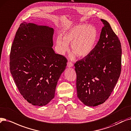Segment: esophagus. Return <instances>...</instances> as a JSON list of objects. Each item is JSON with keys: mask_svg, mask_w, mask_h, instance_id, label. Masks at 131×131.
Masks as SVG:
<instances>
[{"mask_svg": "<svg viewBox=\"0 0 131 131\" xmlns=\"http://www.w3.org/2000/svg\"><path fill=\"white\" fill-rule=\"evenodd\" d=\"M73 65L72 62H69V61L67 62V67H73Z\"/></svg>", "mask_w": 131, "mask_h": 131, "instance_id": "obj_1", "label": "esophagus"}]
</instances>
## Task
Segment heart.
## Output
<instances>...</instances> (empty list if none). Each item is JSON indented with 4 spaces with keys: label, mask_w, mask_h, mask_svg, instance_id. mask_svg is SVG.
I'll list each match as a JSON object with an SVG mask.
<instances>
[{
    "label": "heart",
    "mask_w": 131,
    "mask_h": 131,
    "mask_svg": "<svg viewBox=\"0 0 131 131\" xmlns=\"http://www.w3.org/2000/svg\"><path fill=\"white\" fill-rule=\"evenodd\" d=\"M98 38V31L94 26L80 24L73 26L65 31L62 37L60 35L56 38L57 51L64 54L69 50L71 44L73 52L70 54V59L74 60L77 55L84 58L93 51Z\"/></svg>",
    "instance_id": "b5f03b06"
}]
</instances>
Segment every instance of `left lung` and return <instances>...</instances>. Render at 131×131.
Returning a JSON list of instances; mask_svg holds the SVG:
<instances>
[{"instance_id": "8db88e82", "label": "left lung", "mask_w": 131, "mask_h": 131, "mask_svg": "<svg viewBox=\"0 0 131 131\" xmlns=\"http://www.w3.org/2000/svg\"><path fill=\"white\" fill-rule=\"evenodd\" d=\"M93 51L74 64L79 99L88 106L100 105L108 99L121 72L122 47L107 21Z\"/></svg>"}]
</instances>
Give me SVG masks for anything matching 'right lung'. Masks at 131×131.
<instances>
[{
	"mask_svg": "<svg viewBox=\"0 0 131 131\" xmlns=\"http://www.w3.org/2000/svg\"><path fill=\"white\" fill-rule=\"evenodd\" d=\"M53 33L49 26L24 22L11 47L10 73L20 94L34 105H45L54 98L67 65L66 58L52 49Z\"/></svg>",
	"mask_w": 131,
	"mask_h": 131,
	"instance_id": "right-lung-1",
	"label": "right lung"
}]
</instances>
